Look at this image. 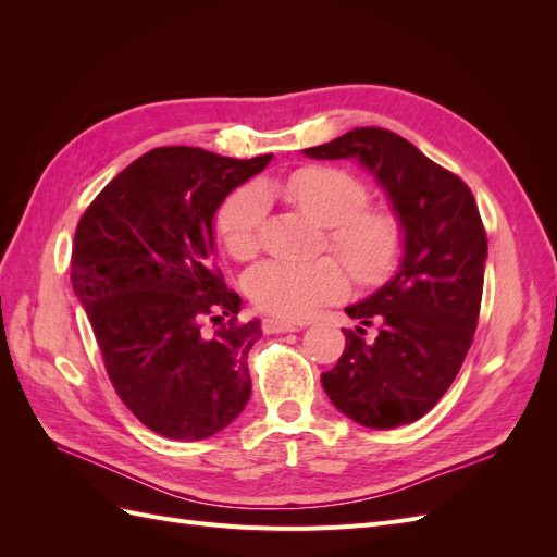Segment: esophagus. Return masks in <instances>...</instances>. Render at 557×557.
I'll return each mask as SVG.
<instances>
[{
  "label": "esophagus",
  "instance_id": "34e87169",
  "mask_svg": "<svg viewBox=\"0 0 557 557\" xmlns=\"http://www.w3.org/2000/svg\"><path fill=\"white\" fill-rule=\"evenodd\" d=\"M264 330L272 332V334H281V332H297V330H301V325L290 323V320H283V318H267Z\"/></svg>",
  "mask_w": 557,
  "mask_h": 557
}]
</instances>
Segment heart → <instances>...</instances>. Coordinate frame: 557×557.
I'll return each mask as SVG.
<instances>
[{
  "label": "heart",
  "mask_w": 557,
  "mask_h": 557,
  "mask_svg": "<svg viewBox=\"0 0 557 557\" xmlns=\"http://www.w3.org/2000/svg\"><path fill=\"white\" fill-rule=\"evenodd\" d=\"M325 227V244L344 262L352 281L374 285L399 267L407 250V230L397 211L369 207L367 185L339 166L311 164L285 176L272 188ZM260 185L234 190L215 215V230L234 260L248 262L260 252L267 199ZM344 267L334 258L267 260L246 278V290L258 309L301 320L346 293Z\"/></svg>",
  "instance_id": "1"
}]
</instances>
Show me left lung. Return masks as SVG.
Returning <instances> with one entry per match:
<instances>
[{
	"label": "left lung",
	"instance_id": "obj_1",
	"mask_svg": "<svg viewBox=\"0 0 557 557\" xmlns=\"http://www.w3.org/2000/svg\"><path fill=\"white\" fill-rule=\"evenodd\" d=\"M311 158H358L391 195L407 230V250L391 283L346 313V348L320 376L332 404L374 430L409 425L444 397L458 376L483 295L487 239L469 185L399 134L358 127L305 150Z\"/></svg>",
	"mask_w": 557,
	"mask_h": 557
}]
</instances>
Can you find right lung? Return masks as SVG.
<instances>
[{
    "label": "right lung",
    "instance_id": "add662e5",
    "mask_svg": "<svg viewBox=\"0 0 557 557\" xmlns=\"http://www.w3.org/2000/svg\"><path fill=\"white\" fill-rule=\"evenodd\" d=\"M272 156L234 160L164 146L134 160L81 215L72 283L115 395L166 440L199 442L250 397L260 323L213 264L223 199Z\"/></svg>",
    "mask_w": 557,
    "mask_h": 557
}]
</instances>
